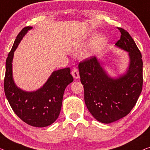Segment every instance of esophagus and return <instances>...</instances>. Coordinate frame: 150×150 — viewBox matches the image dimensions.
I'll return each mask as SVG.
<instances>
[{"mask_svg": "<svg viewBox=\"0 0 150 150\" xmlns=\"http://www.w3.org/2000/svg\"><path fill=\"white\" fill-rule=\"evenodd\" d=\"M71 74H72L73 77L74 79H77L79 78V71L77 70V69H73L72 72H71Z\"/></svg>", "mask_w": 150, "mask_h": 150, "instance_id": "34e87169", "label": "esophagus"}]
</instances>
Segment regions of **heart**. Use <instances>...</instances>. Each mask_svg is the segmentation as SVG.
Masks as SVG:
<instances>
[{
  "label": "heart",
  "mask_w": 150,
  "mask_h": 150,
  "mask_svg": "<svg viewBox=\"0 0 150 150\" xmlns=\"http://www.w3.org/2000/svg\"><path fill=\"white\" fill-rule=\"evenodd\" d=\"M106 39L104 36H99L96 39L94 40V41L91 44L90 50H89L86 54L87 57H90L92 56L100 50H101L104 48V46L106 45Z\"/></svg>",
  "instance_id": "obj_1"
}]
</instances>
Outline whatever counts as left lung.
<instances>
[{"mask_svg": "<svg viewBox=\"0 0 150 150\" xmlns=\"http://www.w3.org/2000/svg\"><path fill=\"white\" fill-rule=\"evenodd\" d=\"M118 29L121 35L115 46L128 52L129 59V67L123 74L111 77L95 57L79 64L85 103L93 117L105 124L128 115L142 90V54L130 34L124 29Z\"/></svg>", "mask_w": 150, "mask_h": 150, "instance_id": "8db88e82", "label": "left lung"}]
</instances>
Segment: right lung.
<instances>
[{
  "instance_id": "add662e5",
  "label": "right lung",
  "mask_w": 150,
  "mask_h": 150,
  "mask_svg": "<svg viewBox=\"0 0 150 150\" xmlns=\"http://www.w3.org/2000/svg\"><path fill=\"white\" fill-rule=\"evenodd\" d=\"M32 27L24 28L15 39L6 61L4 93L11 108L23 122L33 127H45L52 124L61 112L64 89L73 81L70 68L53 71L46 82L35 91L18 88L13 80V59L18 45Z\"/></svg>"
}]
</instances>
